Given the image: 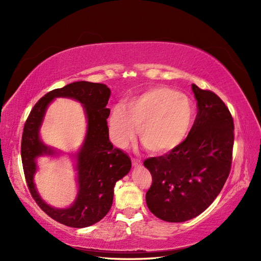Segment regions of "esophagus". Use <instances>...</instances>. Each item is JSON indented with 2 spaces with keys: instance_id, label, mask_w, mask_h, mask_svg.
Listing matches in <instances>:
<instances>
[{
  "instance_id": "34e87169",
  "label": "esophagus",
  "mask_w": 261,
  "mask_h": 261,
  "mask_svg": "<svg viewBox=\"0 0 261 261\" xmlns=\"http://www.w3.org/2000/svg\"><path fill=\"white\" fill-rule=\"evenodd\" d=\"M132 162H133V165L134 167H139V165L141 164V161L136 159V158H132Z\"/></svg>"
}]
</instances>
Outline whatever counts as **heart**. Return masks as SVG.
Segmentation results:
<instances>
[{"label": "heart", "instance_id": "1", "mask_svg": "<svg viewBox=\"0 0 261 261\" xmlns=\"http://www.w3.org/2000/svg\"><path fill=\"white\" fill-rule=\"evenodd\" d=\"M194 107L185 94L168 87H154L140 96L115 108L109 117V129L113 143L125 147L136 136L145 149L153 154L175 150L191 129Z\"/></svg>", "mask_w": 261, "mask_h": 261}]
</instances>
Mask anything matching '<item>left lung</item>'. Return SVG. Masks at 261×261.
Returning a JSON list of instances; mask_svg holds the SVG:
<instances>
[{
	"mask_svg": "<svg viewBox=\"0 0 261 261\" xmlns=\"http://www.w3.org/2000/svg\"><path fill=\"white\" fill-rule=\"evenodd\" d=\"M192 89L198 112L187 137L173 151L144 161L152 176L147 206L167 222H184L206 210L223 188L232 167L231 112L215 92L195 84Z\"/></svg>",
	"mask_w": 261,
	"mask_h": 261,
	"instance_id": "1",
	"label": "left lung"
}]
</instances>
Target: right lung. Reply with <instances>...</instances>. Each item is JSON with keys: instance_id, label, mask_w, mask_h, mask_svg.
<instances>
[{"instance_id": "1", "label": "right lung", "mask_w": 261, "mask_h": 261, "mask_svg": "<svg viewBox=\"0 0 261 261\" xmlns=\"http://www.w3.org/2000/svg\"><path fill=\"white\" fill-rule=\"evenodd\" d=\"M111 91L103 84L76 82L54 89L39 100L23 125L21 137V162L29 192L39 207L53 220L67 226L86 227L105 218L113 202L115 183L130 170V158L123 150L114 148L109 139L107 109ZM73 97L84 105L89 128L83 148L77 155L79 192L69 208L55 210L48 206L38 196L33 184L36 169L35 158L53 154L38 138V127L45 110L54 97Z\"/></svg>"}]
</instances>
